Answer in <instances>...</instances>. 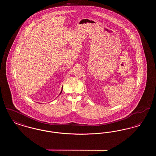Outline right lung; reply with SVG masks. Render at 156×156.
Returning a JSON list of instances; mask_svg holds the SVG:
<instances>
[{
    "instance_id": "right-lung-1",
    "label": "right lung",
    "mask_w": 156,
    "mask_h": 156,
    "mask_svg": "<svg viewBox=\"0 0 156 156\" xmlns=\"http://www.w3.org/2000/svg\"><path fill=\"white\" fill-rule=\"evenodd\" d=\"M62 90H61V92H60V94H59V95L61 94V92H62Z\"/></svg>"
}]
</instances>
